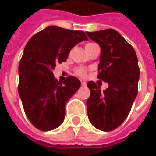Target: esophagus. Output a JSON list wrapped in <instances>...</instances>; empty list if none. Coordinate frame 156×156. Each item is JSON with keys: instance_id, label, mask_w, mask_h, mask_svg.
Instances as JSON below:
<instances>
[{"instance_id": "obj_1", "label": "esophagus", "mask_w": 156, "mask_h": 156, "mask_svg": "<svg viewBox=\"0 0 156 156\" xmlns=\"http://www.w3.org/2000/svg\"><path fill=\"white\" fill-rule=\"evenodd\" d=\"M81 83H82V86H86V85H87L86 82H84V81H82Z\"/></svg>"}]
</instances>
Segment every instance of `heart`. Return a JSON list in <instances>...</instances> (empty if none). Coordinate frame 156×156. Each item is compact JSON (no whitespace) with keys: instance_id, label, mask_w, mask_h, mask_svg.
I'll return each mask as SVG.
<instances>
[{"instance_id":"heart-1","label":"heart","mask_w":156,"mask_h":156,"mask_svg":"<svg viewBox=\"0 0 156 156\" xmlns=\"http://www.w3.org/2000/svg\"><path fill=\"white\" fill-rule=\"evenodd\" d=\"M93 44H95V43H88V44H86L85 48H88L89 46ZM76 74L78 75L79 77H82V78H85L87 76V71L83 68H77L76 69Z\"/></svg>"}]
</instances>
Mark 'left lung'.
Listing matches in <instances>:
<instances>
[{"label": "left lung", "instance_id": "obj_1", "mask_svg": "<svg viewBox=\"0 0 156 156\" xmlns=\"http://www.w3.org/2000/svg\"><path fill=\"white\" fill-rule=\"evenodd\" d=\"M86 34L100 46L98 78L108 83L103 93L94 82L87 83L90 90L88 116L95 128L108 132L124 122L137 96L138 58L134 48L114 29Z\"/></svg>", "mask_w": 156, "mask_h": 156}]
</instances>
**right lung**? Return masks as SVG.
<instances>
[{"label":"right lung","instance_id":"1","mask_svg":"<svg viewBox=\"0 0 156 156\" xmlns=\"http://www.w3.org/2000/svg\"><path fill=\"white\" fill-rule=\"evenodd\" d=\"M88 40L83 31L49 26L32 37L19 62L18 93L30 122L41 131L52 130L64 120L65 105L81 83L73 76L58 82L56 64L67 60L71 49Z\"/></svg>","mask_w":156,"mask_h":156}]
</instances>
